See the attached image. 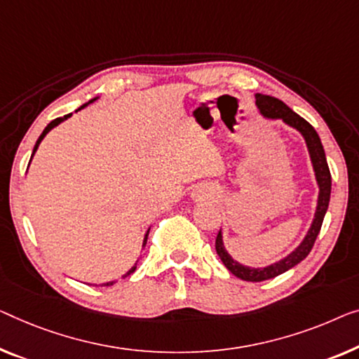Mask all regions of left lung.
Listing matches in <instances>:
<instances>
[{
	"instance_id": "8db88e82",
	"label": "left lung",
	"mask_w": 359,
	"mask_h": 359,
	"mask_svg": "<svg viewBox=\"0 0 359 359\" xmlns=\"http://www.w3.org/2000/svg\"><path fill=\"white\" fill-rule=\"evenodd\" d=\"M255 98H256V106H258L259 112L264 117H267V119H282L287 126L293 127L295 130L302 133L304 142H306L308 153H309V158H311L314 175H316V182L319 187L316 212H314L311 227H309V231L306 232V235H304L303 242L299 243L290 255H287L285 258H282L274 264H269L266 267H250V266L240 264L238 261H235L232 256L227 253V250L224 247V242H222V231H219L216 237V251L224 266H226L235 277H238V279L247 280V282H263L267 279H272V277L280 276L288 269H292V267H295L298 263H302V261L309 255L314 242H316L320 226H323L325 211H327L329 208L332 177H330V170L327 165V159H325L323 143H320V138L318 135V132L314 130V127L309 124L308 121H304L303 117H299L297 112H293L285 103H283V101L274 98V96L258 93Z\"/></svg>"
}]
</instances>
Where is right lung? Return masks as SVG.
Listing matches in <instances>:
<instances>
[{
    "label": "right lung",
    "instance_id": "add662e5",
    "mask_svg": "<svg viewBox=\"0 0 359 359\" xmlns=\"http://www.w3.org/2000/svg\"><path fill=\"white\" fill-rule=\"evenodd\" d=\"M95 100H96V98H93V100H90V101H88V103H85V104H82V106H80V108H79V109H83V108H85V106H88L90 103H93V101H95ZM79 109H77V111H79ZM67 117H71V114H66V116H64V117H57V119H55V121H51V122H50V124H48V126L45 127V130H43V132H41V135L39 137V140H36V143H35V147H34V153H32V158H34V154H35V151H36V149H39V145H40V143H41V140H43V138H45V135H46V133H48V132H50V130H51V128H55L56 126H60L62 121H66V119H67ZM32 158H30V159H32ZM148 232H149V229H148ZM148 232L145 233V238H143V245H142V247H143V248H145V245H147V240H148ZM137 263H138V261H137ZM137 263H135V266H133V267H130V269H128V271H127V274H126L124 277H127V276H130V274H132V272L137 269ZM112 283H116V282H114V280H111V282L101 283V285L108 287V285H112Z\"/></svg>",
    "mask_w": 359,
    "mask_h": 359
}]
</instances>
